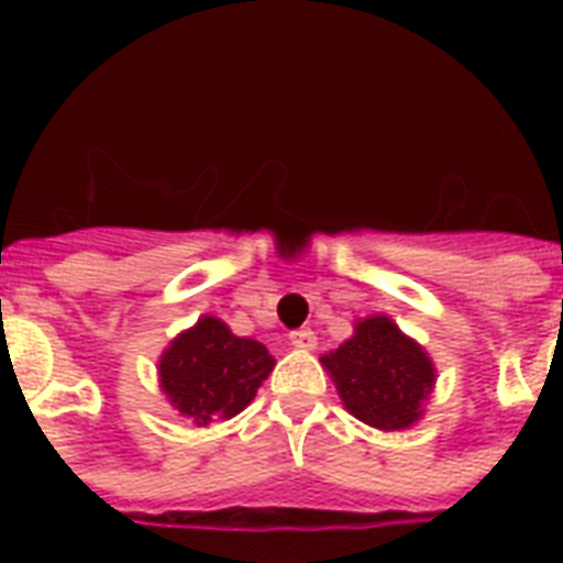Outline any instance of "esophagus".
I'll list each match as a JSON object with an SVG mask.
<instances>
[{
  "instance_id": "obj_1",
  "label": "esophagus",
  "mask_w": 563,
  "mask_h": 563,
  "mask_svg": "<svg viewBox=\"0 0 563 563\" xmlns=\"http://www.w3.org/2000/svg\"><path fill=\"white\" fill-rule=\"evenodd\" d=\"M289 342H291V347H298V351H312V347L318 344V339H316V333H312V330L300 327V330H291Z\"/></svg>"
}]
</instances>
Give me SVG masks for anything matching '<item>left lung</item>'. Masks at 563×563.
<instances>
[{"instance_id": "1", "label": "left lung", "mask_w": 563, "mask_h": 563, "mask_svg": "<svg viewBox=\"0 0 563 563\" xmlns=\"http://www.w3.org/2000/svg\"><path fill=\"white\" fill-rule=\"evenodd\" d=\"M344 409L383 432L409 429L423 415L435 385V365L388 316L356 321L353 335L321 356Z\"/></svg>"}]
</instances>
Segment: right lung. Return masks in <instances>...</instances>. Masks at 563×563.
<instances>
[{"label": "right lung", "mask_w": 563, "mask_h": 563, "mask_svg": "<svg viewBox=\"0 0 563 563\" xmlns=\"http://www.w3.org/2000/svg\"><path fill=\"white\" fill-rule=\"evenodd\" d=\"M272 368L265 344L233 335L224 321L203 316L163 351L157 374L172 406L192 427H210L245 409Z\"/></svg>", "instance_id": "1"}]
</instances>
